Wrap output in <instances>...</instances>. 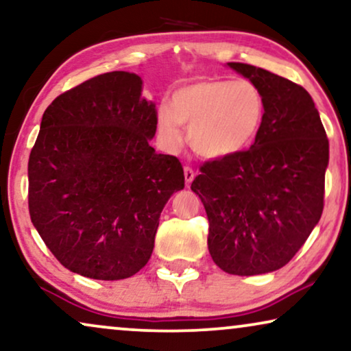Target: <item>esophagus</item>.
I'll return each mask as SVG.
<instances>
[{
	"mask_svg": "<svg viewBox=\"0 0 351 351\" xmlns=\"http://www.w3.org/2000/svg\"><path fill=\"white\" fill-rule=\"evenodd\" d=\"M184 174H185V185L190 186V184H191V182H193V179H195V171L191 169L190 166H185V167H184Z\"/></svg>",
	"mask_w": 351,
	"mask_h": 351,
	"instance_id": "esophagus-1",
	"label": "esophagus"
}]
</instances>
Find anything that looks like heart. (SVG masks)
<instances>
[{
  "instance_id": "obj_1",
  "label": "heart",
  "mask_w": 351,
  "mask_h": 351,
  "mask_svg": "<svg viewBox=\"0 0 351 351\" xmlns=\"http://www.w3.org/2000/svg\"><path fill=\"white\" fill-rule=\"evenodd\" d=\"M263 117L265 100L251 81L203 78L177 89L171 107L158 108L156 123L169 148L182 143L180 126H184L196 155L222 160L251 145Z\"/></svg>"
}]
</instances>
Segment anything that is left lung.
Masks as SVG:
<instances>
[{"instance_id":"obj_1","label":"left lung","mask_w":351,"mask_h":351,"mask_svg":"<svg viewBox=\"0 0 351 351\" xmlns=\"http://www.w3.org/2000/svg\"><path fill=\"white\" fill-rule=\"evenodd\" d=\"M228 66L261 89L265 117L249 150L206 161L191 190L208 214L215 265L262 275L285 267L319 222L329 141L302 86L241 62Z\"/></svg>"}]
</instances>
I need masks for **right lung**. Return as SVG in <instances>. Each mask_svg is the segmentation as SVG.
Here are the masks:
<instances>
[{
    "instance_id": "right-lung-1",
    "label": "right lung",
    "mask_w": 351,
    "mask_h": 351,
    "mask_svg": "<svg viewBox=\"0 0 351 351\" xmlns=\"http://www.w3.org/2000/svg\"><path fill=\"white\" fill-rule=\"evenodd\" d=\"M128 71L94 76L52 100L28 160V210L70 271L136 275L155 246L161 210L185 186L184 167L148 145L156 108Z\"/></svg>"
}]
</instances>
